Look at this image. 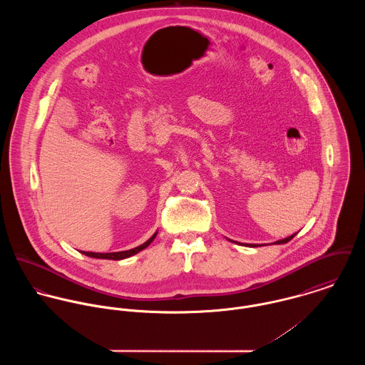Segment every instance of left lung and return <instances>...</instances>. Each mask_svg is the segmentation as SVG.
I'll return each mask as SVG.
<instances>
[{
    "label": "left lung",
    "mask_w": 365,
    "mask_h": 365,
    "mask_svg": "<svg viewBox=\"0 0 365 365\" xmlns=\"http://www.w3.org/2000/svg\"><path fill=\"white\" fill-rule=\"evenodd\" d=\"M295 235H292V236H289V237H287V239H282V240H278V242H275V243H287V242H289L292 237H294ZM246 246H259V245H246Z\"/></svg>",
    "instance_id": "left-lung-1"
}]
</instances>
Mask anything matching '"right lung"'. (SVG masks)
Wrapping results in <instances>:
<instances>
[{
    "instance_id": "right-lung-1",
    "label": "right lung",
    "mask_w": 365,
    "mask_h": 365,
    "mask_svg": "<svg viewBox=\"0 0 365 365\" xmlns=\"http://www.w3.org/2000/svg\"><path fill=\"white\" fill-rule=\"evenodd\" d=\"M157 233H155L146 243L140 245L139 247H135V249H130V250H126V252H116V253H93V252H81L83 255L88 256V257H94V259H108V260H122V259H128L136 253H139L140 250L146 249L156 237Z\"/></svg>"
}]
</instances>
